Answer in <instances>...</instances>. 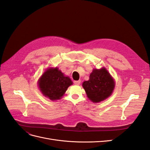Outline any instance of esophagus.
I'll list each match as a JSON object with an SVG mask.
<instances>
[{"mask_svg": "<svg viewBox=\"0 0 150 150\" xmlns=\"http://www.w3.org/2000/svg\"><path fill=\"white\" fill-rule=\"evenodd\" d=\"M74 83L76 85H79L80 83H81V81L80 80H79V81H74Z\"/></svg>", "mask_w": 150, "mask_h": 150, "instance_id": "1", "label": "esophagus"}]
</instances>
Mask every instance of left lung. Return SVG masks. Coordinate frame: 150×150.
<instances>
[{"label": "left lung", "mask_w": 150, "mask_h": 150, "mask_svg": "<svg viewBox=\"0 0 150 150\" xmlns=\"http://www.w3.org/2000/svg\"><path fill=\"white\" fill-rule=\"evenodd\" d=\"M115 82L105 67L93 69L89 79L83 83L88 98L93 103H99L110 97L115 88Z\"/></svg>", "instance_id": "obj_1"}]
</instances>
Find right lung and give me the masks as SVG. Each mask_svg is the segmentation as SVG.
<instances>
[{
  "label": "right lung",
  "mask_w": 150,
  "mask_h": 150,
  "mask_svg": "<svg viewBox=\"0 0 150 150\" xmlns=\"http://www.w3.org/2000/svg\"><path fill=\"white\" fill-rule=\"evenodd\" d=\"M72 84L71 79L65 76L57 67L47 69L38 81L39 88L42 94L52 101L60 99Z\"/></svg>",
  "instance_id": "1"
}]
</instances>
